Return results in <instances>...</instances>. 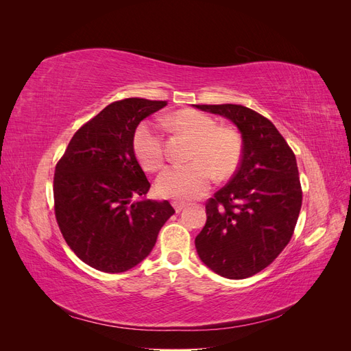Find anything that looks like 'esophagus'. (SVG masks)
Listing matches in <instances>:
<instances>
[{"label":"esophagus","instance_id":"esophagus-1","mask_svg":"<svg viewBox=\"0 0 351 351\" xmlns=\"http://www.w3.org/2000/svg\"><path fill=\"white\" fill-rule=\"evenodd\" d=\"M173 206H174L176 212H182V210L186 208V204H184V202H177V200H174V202H173Z\"/></svg>","mask_w":351,"mask_h":351}]
</instances>
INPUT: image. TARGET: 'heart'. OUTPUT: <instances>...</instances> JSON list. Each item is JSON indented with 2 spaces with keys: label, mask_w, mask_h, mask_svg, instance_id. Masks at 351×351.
<instances>
[{
  "label": "heart",
  "mask_w": 351,
  "mask_h": 351,
  "mask_svg": "<svg viewBox=\"0 0 351 351\" xmlns=\"http://www.w3.org/2000/svg\"><path fill=\"white\" fill-rule=\"evenodd\" d=\"M169 129L192 139L189 164L165 168L156 180L158 193L177 200L195 199L208 192L214 177L227 180L236 174L243 158V136L232 125H218L217 120L196 110H180L168 115ZM133 152L146 171H158L165 162L164 137L149 123L136 127Z\"/></svg>",
  "instance_id": "heart-1"
}]
</instances>
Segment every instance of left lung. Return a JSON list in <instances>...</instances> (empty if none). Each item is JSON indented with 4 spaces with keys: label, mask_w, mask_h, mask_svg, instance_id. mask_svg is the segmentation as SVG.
Here are the masks:
<instances>
[{
    "label": "left lung",
    "mask_w": 351,
    "mask_h": 351,
    "mask_svg": "<svg viewBox=\"0 0 351 351\" xmlns=\"http://www.w3.org/2000/svg\"><path fill=\"white\" fill-rule=\"evenodd\" d=\"M227 117L243 136V158L227 186L206 202L195 244L221 277L243 280L271 265L293 237L302 208L295 155L267 117L236 104L196 105Z\"/></svg>",
    "instance_id": "left-lung-1"
}]
</instances>
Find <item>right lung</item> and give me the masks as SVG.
I'll return each instance as SVG.
<instances>
[{"label": "right lung", "mask_w": 351, "mask_h": 351, "mask_svg": "<svg viewBox=\"0 0 351 351\" xmlns=\"http://www.w3.org/2000/svg\"><path fill=\"white\" fill-rule=\"evenodd\" d=\"M167 101L127 98L107 105L74 133L54 173V209L62 237L89 267L129 271L154 249L174 214L168 200H136L151 183L132 139L147 115Z\"/></svg>", "instance_id": "obj_1"}]
</instances>
